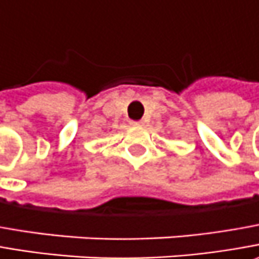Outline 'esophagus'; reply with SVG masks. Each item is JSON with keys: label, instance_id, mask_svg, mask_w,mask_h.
<instances>
[{"label": "esophagus", "instance_id": "esophagus-1", "mask_svg": "<svg viewBox=\"0 0 259 259\" xmlns=\"http://www.w3.org/2000/svg\"><path fill=\"white\" fill-rule=\"evenodd\" d=\"M132 124H133V126H142L143 121H132Z\"/></svg>", "mask_w": 259, "mask_h": 259}]
</instances>
